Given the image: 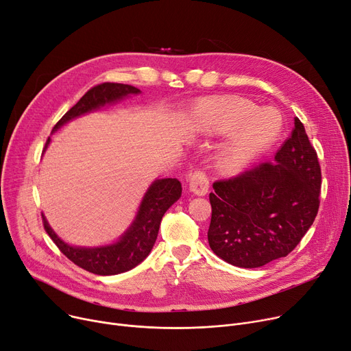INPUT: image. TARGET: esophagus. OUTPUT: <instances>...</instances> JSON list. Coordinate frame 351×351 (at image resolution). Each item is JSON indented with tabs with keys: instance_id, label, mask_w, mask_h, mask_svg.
<instances>
[{
	"instance_id": "esophagus-1",
	"label": "esophagus",
	"mask_w": 351,
	"mask_h": 351,
	"mask_svg": "<svg viewBox=\"0 0 351 351\" xmlns=\"http://www.w3.org/2000/svg\"><path fill=\"white\" fill-rule=\"evenodd\" d=\"M210 189V181L207 174L202 170L193 171L190 177V190L197 195H205L208 193Z\"/></svg>"
}]
</instances>
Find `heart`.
<instances>
[{
	"label": "heart",
	"mask_w": 351,
	"mask_h": 351,
	"mask_svg": "<svg viewBox=\"0 0 351 351\" xmlns=\"http://www.w3.org/2000/svg\"><path fill=\"white\" fill-rule=\"evenodd\" d=\"M205 132L230 133L217 154L218 167L238 171L261 156L279 137L283 123L278 113L259 110L245 99L211 101L199 112Z\"/></svg>",
	"instance_id": "obj_1"
}]
</instances>
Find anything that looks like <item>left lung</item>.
I'll list each match as a JSON object with an SVG mask.
<instances>
[{
  "instance_id": "left-lung-1",
  "label": "left lung",
  "mask_w": 351,
  "mask_h": 351,
  "mask_svg": "<svg viewBox=\"0 0 351 351\" xmlns=\"http://www.w3.org/2000/svg\"><path fill=\"white\" fill-rule=\"evenodd\" d=\"M208 242L225 262L259 267L289 255L311 228L320 205L322 170L303 123L274 161L214 182Z\"/></svg>"
}]
</instances>
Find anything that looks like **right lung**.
I'll return each mask as SVG.
<instances>
[{"label":"right lung","mask_w":351,"mask_h":351,"mask_svg":"<svg viewBox=\"0 0 351 351\" xmlns=\"http://www.w3.org/2000/svg\"><path fill=\"white\" fill-rule=\"evenodd\" d=\"M138 92L140 90L132 85L113 84V82L96 85L60 117L53 130L65 125L71 119ZM48 143L49 137L45 143V149ZM181 182L177 178H162L154 181L141 201L138 214L130 230L121 237L119 242L109 246H101V248L71 246L56 237L44 215L43 223L47 234L55 242L59 251L82 269L95 275H117L133 269L134 266L147 258L157 239L161 218L164 213L181 197Z\"/></svg>","instance_id":"right-lung-1"}]
</instances>
